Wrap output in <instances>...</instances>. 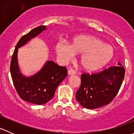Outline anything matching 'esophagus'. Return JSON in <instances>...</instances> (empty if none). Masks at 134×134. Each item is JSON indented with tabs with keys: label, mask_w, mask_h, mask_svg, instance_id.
<instances>
[{
	"label": "esophagus",
	"mask_w": 134,
	"mask_h": 134,
	"mask_svg": "<svg viewBox=\"0 0 134 134\" xmlns=\"http://www.w3.org/2000/svg\"><path fill=\"white\" fill-rule=\"evenodd\" d=\"M75 74H76V71H75V70L72 69L68 70V75H75Z\"/></svg>",
	"instance_id": "esophagus-1"
}]
</instances>
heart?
<instances>
[{
  "label": "heart",
  "mask_w": 134,
  "mask_h": 134,
  "mask_svg": "<svg viewBox=\"0 0 134 134\" xmlns=\"http://www.w3.org/2000/svg\"><path fill=\"white\" fill-rule=\"evenodd\" d=\"M56 51L63 62L71 61L75 54H81L80 63L83 69L88 72H94L104 67L112 60L115 54L111 46L90 35L76 36L72 40L71 45L60 40L56 43Z\"/></svg>",
  "instance_id": "b5f03b06"
}]
</instances>
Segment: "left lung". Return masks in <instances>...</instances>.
Listing matches in <instances>:
<instances>
[{
    "label": "left lung",
    "mask_w": 134,
    "mask_h": 134,
    "mask_svg": "<svg viewBox=\"0 0 134 134\" xmlns=\"http://www.w3.org/2000/svg\"><path fill=\"white\" fill-rule=\"evenodd\" d=\"M117 65L97 73L82 74L80 87L76 94L81 106L97 109L113 100L121 88L125 74L122 65Z\"/></svg>",
    "instance_id": "1"
}]
</instances>
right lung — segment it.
<instances>
[{
  "label": "right lung",
  "mask_w": 134,
  "mask_h": 134,
  "mask_svg": "<svg viewBox=\"0 0 134 134\" xmlns=\"http://www.w3.org/2000/svg\"><path fill=\"white\" fill-rule=\"evenodd\" d=\"M46 28L43 25L36 27L20 39L12 55L10 64L11 76L19 96L26 102L37 105L44 104L52 99L58 85L67 75L65 67L59 66L52 61L46 62L40 71L32 76L26 77L20 72L17 62L18 48L41 33Z\"/></svg>",
  "instance_id": "1"
}]
</instances>
